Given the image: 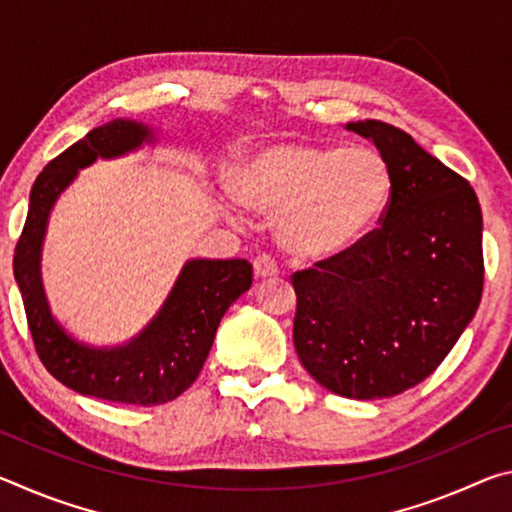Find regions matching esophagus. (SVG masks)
<instances>
[{
  "instance_id": "1",
  "label": "esophagus",
  "mask_w": 512,
  "mask_h": 512,
  "mask_svg": "<svg viewBox=\"0 0 512 512\" xmlns=\"http://www.w3.org/2000/svg\"><path fill=\"white\" fill-rule=\"evenodd\" d=\"M253 271L257 280H264V277H273L277 275V264L271 255H259L253 262Z\"/></svg>"
}]
</instances>
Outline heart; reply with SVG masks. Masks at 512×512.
<instances>
[{
	"label": "heart",
	"instance_id": "b5f03b06",
	"mask_svg": "<svg viewBox=\"0 0 512 512\" xmlns=\"http://www.w3.org/2000/svg\"><path fill=\"white\" fill-rule=\"evenodd\" d=\"M237 198L280 219L293 255L323 259L357 244L391 196L386 162L370 149L277 144L241 164Z\"/></svg>",
	"mask_w": 512,
	"mask_h": 512
}]
</instances>
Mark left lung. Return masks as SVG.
Segmentation results:
<instances>
[{"label":"left lung","instance_id":"obj_1","mask_svg":"<svg viewBox=\"0 0 512 512\" xmlns=\"http://www.w3.org/2000/svg\"><path fill=\"white\" fill-rule=\"evenodd\" d=\"M375 142L391 176L379 225L339 255L291 275L293 345L327 391L393 397L436 370L483 293V216L474 189L409 133L348 124Z\"/></svg>","mask_w":512,"mask_h":512}]
</instances>
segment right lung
I'll return each mask as SVG.
<instances>
[{
    "label": "right lung",
    "mask_w": 512,
    "mask_h": 512,
    "mask_svg": "<svg viewBox=\"0 0 512 512\" xmlns=\"http://www.w3.org/2000/svg\"><path fill=\"white\" fill-rule=\"evenodd\" d=\"M144 140H151L149 128L115 119L92 128L40 171L15 246L13 273L38 357L60 384L99 400L155 406L176 400L194 384L223 314L253 284V266L246 259L189 262L153 323L126 348L115 350H94L69 339L51 318L40 282V246L58 194L97 155L115 158Z\"/></svg>",
    "instance_id": "1"
}]
</instances>
